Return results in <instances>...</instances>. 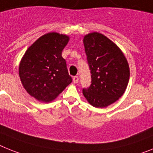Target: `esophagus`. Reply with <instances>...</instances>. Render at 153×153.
Returning <instances> with one entry per match:
<instances>
[{
	"instance_id": "1",
	"label": "esophagus",
	"mask_w": 153,
	"mask_h": 153,
	"mask_svg": "<svg viewBox=\"0 0 153 153\" xmlns=\"http://www.w3.org/2000/svg\"><path fill=\"white\" fill-rule=\"evenodd\" d=\"M79 77H78V76L73 77V82H74V83H78V82H79Z\"/></svg>"
}]
</instances>
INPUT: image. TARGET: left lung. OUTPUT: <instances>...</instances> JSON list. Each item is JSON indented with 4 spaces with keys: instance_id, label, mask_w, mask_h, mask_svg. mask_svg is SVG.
Instances as JSON below:
<instances>
[{
    "instance_id": "left-lung-1",
    "label": "left lung",
    "mask_w": 153,
    "mask_h": 153,
    "mask_svg": "<svg viewBox=\"0 0 153 153\" xmlns=\"http://www.w3.org/2000/svg\"><path fill=\"white\" fill-rule=\"evenodd\" d=\"M83 43L92 82L82 93L94 107H106L126 90L130 77L128 61L120 49L101 33H88Z\"/></svg>"
}]
</instances>
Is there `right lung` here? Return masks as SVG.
I'll return each instance as SVG.
<instances>
[{
	"mask_svg": "<svg viewBox=\"0 0 153 153\" xmlns=\"http://www.w3.org/2000/svg\"><path fill=\"white\" fill-rule=\"evenodd\" d=\"M68 41V36L47 33L31 45L22 58L19 70L22 84L37 100H53L72 82L61 55Z\"/></svg>",
	"mask_w": 153,
	"mask_h": 153,
	"instance_id": "add662e5",
	"label": "right lung"
}]
</instances>
